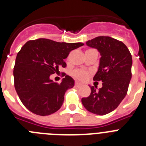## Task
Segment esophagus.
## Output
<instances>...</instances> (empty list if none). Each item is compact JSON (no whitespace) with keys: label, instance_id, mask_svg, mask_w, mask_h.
<instances>
[{"label":"esophagus","instance_id":"obj_1","mask_svg":"<svg viewBox=\"0 0 146 146\" xmlns=\"http://www.w3.org/2000/svg\"><path fill=\"white\" fill-rule=\"evenodd\" d=\"M75 86H77V87H80V86H82V84H81V83H80V82H75Z\"/></svg>","mask_w":146,"mask_h":146}]
</instances>
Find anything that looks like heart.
Here are the masks:
<instances>
[{
    "mask_svg": "<svg viewBox=\"0 0 146 146\" xmlns=\"http://www.w3.org/2000/svg\"><path fill=\"white\" fill-rule=\"evenodd\" d=\"M73 75L80 80H84L87 78V72L83 70H76L73 72Z\"/></svg>",
    "mask_w": 146,
    "mask_h": 146,
    "instance_id": "heart-1",
    "label": "heart"
}]
</instances>
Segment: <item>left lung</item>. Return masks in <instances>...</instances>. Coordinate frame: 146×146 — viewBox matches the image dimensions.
<instances>
[{"mask_svg":"<svg viewBox=\"0 0 146 146\" xmlns=\"http://www.w3.org/2000/svg\"><path fill=\"white\" fill-rule=\"evenodd\" d=\"M86 45L96 49L101 58L93 80L102 81V87L90 86L88 97L82 103L88 111L96 115H106L118 108L126 96L131 78L132 58L122 42L110 36H98L88 40Z\"/></svg>","mask_w":146,"mask_h":146,"instance_id":"left-lung-1","label":"left lung"}]
</instances>
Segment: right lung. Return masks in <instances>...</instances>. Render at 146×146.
I'll list each match as a JSON object with an SVG mask.
<instances>
[{
    "instance_id": "obj_1",
    "label": "right lung",
    "mask_w": 146,
    "mask_h": 146,
    "mask_svg": "<svg viewBox=\"0 0 146 146\" xmlns=\"http://www.w3.org/2000/svg\"><path fill=\"white\" fill-rule=\"evenodd\" d=\"M84 44L58 42L40 38L28 41L17 55L14 67L15 87L24 106L35 114L45 116L58 111L64 94L74 87V80L65 76L60 83L50 79L72 50Z\"/></svg>"
}]
</instances>
